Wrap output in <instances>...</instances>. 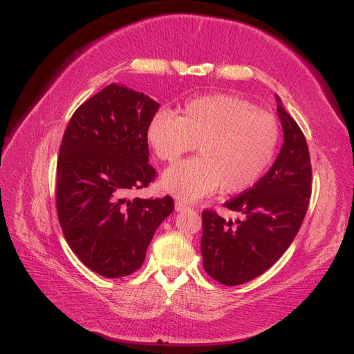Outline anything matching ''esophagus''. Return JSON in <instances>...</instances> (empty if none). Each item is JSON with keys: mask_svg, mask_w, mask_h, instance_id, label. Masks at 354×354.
Wrapping results in <instances>:
<instances>
[{"mask_svg": "<svg viewBox=\"0 0 354 354\" xmlns=\"http://www.w3.org/2000/svg\"><path fill=\"white\" fill-rule=\"evenodd\" d=\"M188 207H189V206H188L185 202H183V201H176V203H175V209L179 211V212H180V211H187Z\"/></svg>", "mask_w": 354, "mask_h": 354, "instance_id": "34e87169", "label": "esophagus"}]
</instances>
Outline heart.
Here are the masks:
<instances>
[{
  "mask_svg": "<svg viewBox=\"0 0 354 354\" xmlns=\"http://www.w3.org/2000/svg\"><path fill=\"white\" fill-rule=\"evenodd\" d=\"M279 142L275 115L250 100L209 94L189 100L178 116L161 111L148 127V143L161 161H176L198 145L201 157L176 162L161 178L166 192L184 202L251 188L274 160Z\"/></svg>",
  "mask_w": 354,
  "mask_h": 354,
  "instance_id": "heart-1",
  "label": "heart"
}]
</instances>
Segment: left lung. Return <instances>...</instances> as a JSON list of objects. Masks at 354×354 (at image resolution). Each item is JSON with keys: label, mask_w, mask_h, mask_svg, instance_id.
Masks as SVG:
<instances>
[{"label": "left lung", "mask_w": 354, "mask_h": 354, "mask_svg": "<svg viewBox=\"0 0 354 354\" xmlns=\"http://www.w3.org/2000/svg\"><path fill=\"white\" fill-rule=\"evenodd\" d=\"M284 143L268 174L224 203L242 215L225 221L203 211L202 257L207 275L224 286L260 277L284 254L301 229L311 197L310 151L302 130L277 95Z\"/></svg>", "instance_id": "left-lung-1"}]
</instances>
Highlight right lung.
Here are the masks:
<instances>
[{
  "label": "right lung",
  "mask_w": 354,
  "mask_h": 354,
  "mask_svg": "<svg viewBox=\"0 0 354 354\" xmlns=\"http://www.w3.org/2000/svg\"><path fill=\"white\" fill-rule=\"evenodd\" d=\"M160 104L112 84L80 104L57 161V211L70 248L91 270L121 278L138 270L174 198H129L157 171L148 127Z\"/></svg>",
  "instance_id": "right-lung-1"
}]
</instances>
